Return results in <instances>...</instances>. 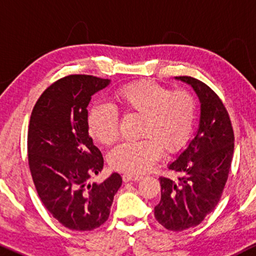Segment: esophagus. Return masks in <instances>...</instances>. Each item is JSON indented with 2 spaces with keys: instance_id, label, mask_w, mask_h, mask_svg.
<instances>
[{
  "instance_id": "esophagus-1",
  "label": "esophagus",
  "mask_w": 256,
  "mask_h": 256,
  "mask_svg": "<svg viewBox=\"0 0 256 256\" xmlns=\"http://www.w3.org/2000/svg\"><path fill=\"white\" fill-rule=\"evenodd\" d=\"M143 177L142 176H134V174H130V173H125L124 176H122V180L124 182H137V180H140Z\"/></svg>"
}]
</instances>
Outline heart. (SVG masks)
Wrapping results in <instances>:
<instances>
[{
  "label": "heart",
  "instance_id": "b5f03b06",
  "mask_svg": "<svg viewBox=\"0 0 256 256\" xmlns=\"http://www.w3.org/2000/svg\"><path fill=\"white\" fill-rule=\"evenodd\" d=\"M114 101L126 116H140L142 140L125 142L113 148L108 161L113 168L128 173L148 171L161 156L176 154L189 143L195 126L198 104L190 91L171 90L152 80H140L119 88ZM90 136L112 144L119 137L118 112L107 104H96L86 116Z\"/></svg>",
  "mask_w": 256,
  "mask_h": 256
}]
</instances>
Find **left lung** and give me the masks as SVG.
Listing matches in <instances>:
<instances>
[{
	"mask_svg": "<svg viewBox=\"0 0 256 256\" xmlns=\"http://www.w3.org/2000/svg\"><path fill=\"white\" fill-rule=\"evenodd\" d=\"M176 79L198 94L201 118L195 138L168 165L177 178H158L161 200L154 216L167 230L183 231L201 224L218 204L230 172L234 134L224 104L207 84L188 76Z\"/></svg>",
	"mask_w": 256,
	"mask_h": 256,
	"instance_id": "8db88e82",
	"label": "left lung"
}]
</instances>
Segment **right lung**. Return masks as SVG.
Listing matches in <instances>:
<instances>
[{
	"mask_svg": "<svg viewBox=\"0 0 256 256\" xmlns=\"http://www.w3.org/2000/svg\"><path fill=\"white\" fill-rule=\"evenodd\" d=\"M110 79L70 74L43 91L32 110L28 158L40 201L70 230L91 231L108 219L122 179L112 173L102 183H89L104 168L86 126L91 96Z\"/></svg>",
	"mask_w": 256,
	"mask_h": 256,
	"instance_id": "add662e5",
	"label": "right lung"
}]
</instances>
